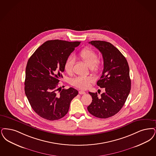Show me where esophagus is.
I'll use <instances>...</instances> for the list:
<instances>
[{"label": "esophagus", "mask_w": 156, "mask_h": 156, "mask_svg": "<svg viewBox=\"0 0 156 156\" xmlns=\"http://www.w3.org/2000/svg\"><path fill=\"white\" fill-rule=\"evenodd\" d=\"M79 94H85L86 93H85V92H84V91L80 90V91H79Z\"/></svg>", "instance_id": "obj_1"}]
</instances>
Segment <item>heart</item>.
I'll list each match as a JSON object with an SVG mask.
<instances>
[{
	"label": "heart",
	"instance_id": "b5f03b06",
	"mask_svg": "<svg viewBox=\"0 0 156 156\" xmlns=\"http://www.w3.org/2000/svg\"><path fill=\"white\" fill-rule=\"evenodd\" d=\"M79 57L81 60L85 62L89 67L91 71L94 73L98 72L100 69L101 62L98 58L97 53L90 48H83L79 53ZM74 59L73 57H69L64 63V69L65 71L71 74L73 73ZM93 81L91 76H77L71 81V84L76 87L81 89H87L89 84Z\"/></svg>",
	"mask_w": 156,
	"mask_h": 156
}]
</instances>
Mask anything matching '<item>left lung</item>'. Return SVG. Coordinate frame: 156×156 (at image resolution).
Masks as SVG:
<instances>
[{
  "mask_svg": "<svg viewBox=\"0 0 156 156\" xmlns=\"http://www.w3.org/2000/svg\"><path fill=\"white\" fill-rule=\"evenodd\" d=\"M89 43L102 54L104 69L97 85L101 88L105 87V92L100 96L97 92H89L93 100L87 110L96 117L107 119L119 112L129 94V68L124 56L110 42L92 41Z\"/></svg>",
  "mask_w": 156,
  "mask_h": 156,
  "instance_id": "1",
  "label": "left lung"
}]
</instances>
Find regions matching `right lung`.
<instances>
[{"label": "right lung", "mask_w": 156, "mask_h": 156, "mask_svg": "<svg viewBox=\"0 0 156 156\" xmlns=\"http://www.w3.org/2000/svg\"><path fill=\"white\" fill-rule=\"evenodd\" d=\"M80 43L48 41L29 58L25 69V94L32 109L42 118L50 121L62 118L78 94L73 87L57 91L64 63Z\"/></svg>", "instance_id": "obj_1"}]
</instances>
